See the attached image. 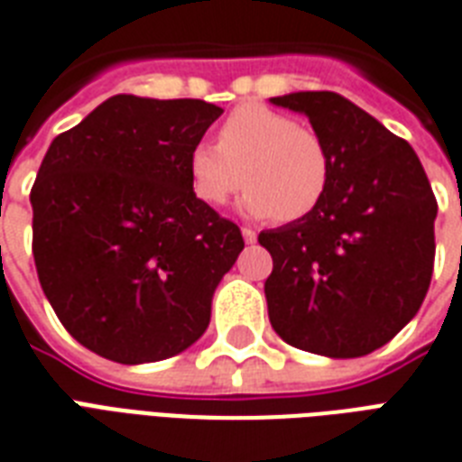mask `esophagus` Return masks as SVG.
Listing matches in <instances>:
<instances>
[{
	"mask_svg": "<svg viewBox=\"0 0 462 462\" xmlns=\"http://www.w3.org/2000/svg\"><path fill=\"white\" fill-rule=\"evenodd\" d=\"M241 234H243V238H245V243H248V245H253L254 241H257V234H254L253 228H241Z\"/></svg>",
	"mask_w": 462,
	"mask_h": 462,
	"instance_id": "obj_1",
	"label": "esophagus"
}]
</instances>
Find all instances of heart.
<instances>
[{
    "instance_id": "obj_1",
    "label": "heart",
    "mask_w": 462,
    "mask_h": 462,
    "mask_svg": "<svg viewBox=\"0 0 462 462\" xmlns=\"http://www.w3.org/2000/svg\"><path fill=\"white\" fill-rule=\"evenodd\" d=\"M195 195L219 208L238 190L250 219L298 221L315 212L329 188V150L322 135L282 112L243 105L219 128V145L195 143L188 154Z\"/></svg>"
}]
</instances>
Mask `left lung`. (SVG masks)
I'll return each mask as SVG.
<instances>
[{"label":"left lung","mask_w":462,"mask_h":462,"mask_svg":"<svg viewBox=\"0 0 462 462\" xmlns=\"http://www.w3.org/2000/svg\"><path fill=\"white\" fill-rule=\"evenodd\" d=\"M272 105L305 114L329 150L315 212L257 236L274 269L269 322L295 348L360 357L418 315L434 269L437 200L403 138L336 92H291Z\"/></svg>","instance_id":"left-lung-1"}]
</instances>
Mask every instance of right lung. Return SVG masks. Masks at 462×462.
<instances>
[{
  "label": "right lung",
  "mask_w": 462,
  "mask_h": 462,
  "mask_svg": "<svg viewBox=\"0 0 462 462\" xmlns=\"http://www.w3.org/2000/svg\"><path fill=\"white\" fill-rule=\"evenodd\" d=\"M221 114L202 99L114 95L51 140L31 190L32 257L59 322L92 353L157 363L208 329L245 245L188 173Z\"/></svg>",
  "instance_id": "obj_1"
}]
</instances>
